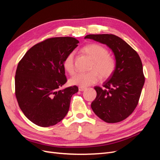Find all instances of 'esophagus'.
<instances>
[{
    "mask_svg": "<svg viewBox=\"0 0 160 160\" xmlns=\"http://www.w3.org/2000/svg\"><path fill=\"white\" fill-rule=\"evenodd\" d=\"M87 88H85V87H79V90L80 91H85Z\"/></svg>",
    "mask_w": 160,
    "mask_h": 160,
    "instance_id": "34e87169",
    "label": "esophagus"
}]
</instances>
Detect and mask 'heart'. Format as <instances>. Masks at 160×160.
Returning a JSON list of instances; mask_svg holds the SVG:
<instances>
[{
    "label": "heart",
    "mask_w": 160,
    "mask_h": 160,
    "mask_svg": "<svg viewBox=\"0 0 160 160\" xmlns=\"http://www.w3.org/2000/svg\"><path fill=\"white\" fill-rule=\"evenodd\" d=\"M82 51L93 59L89 67L91 71L87 72H79L72 77L70 79L71 84L80 87L89 86L98 83L100 77L103 79H107L114 73L117 62L113 56L108 54L107 48L98 43H91L83 47ZM62 65L69 75L75 73L74 51L69 52L65 56Z\"/></svg>",
    "instance_id": "obj_1"
}]
</instances>
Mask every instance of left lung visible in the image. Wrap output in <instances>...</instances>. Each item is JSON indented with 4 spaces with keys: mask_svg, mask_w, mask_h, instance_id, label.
I'll return each instance as SVG.
<instances>
[{
    "mask_svg": "<svg viewBox=\"0 0 160 160\" xmlns=\"http://www.w3.org/2000/svg\"><path fill=\"white\" fill-rule=\"evenodd\" d=\"M91 38L107 45L115 57L116 69L104 82L103 88L95 86L97 96L91 108L107 123H118L128 118L138 104L145 83L141 59L122 38L112 34L88 35Z\"/></svg>",
    "mask_w": 160,
    "mask_h": 160,
    "instance_id": "8db88e82",
    "label": "left lung"
}]
</instances>
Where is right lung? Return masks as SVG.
Instances as JSON below:
<instances>
[{"mask_svg":"<svg viewBox=\"0 0 160 160\" xmlns=\"http://www.w3.org/2000/svg\"><path fill=\"white\" fill-rule=\"evenodd\" d=\"M71 37L49 38L32 47L23 56L15 74V95L24 115L41 127L59 123L68 112L72 95L79 89L59 88L67 79L64 58L78 46Z\"/></svg>","mask_w":160,"mask_h":160,"instance_id":"obj_1","label":"right lung"}]
</instances>
